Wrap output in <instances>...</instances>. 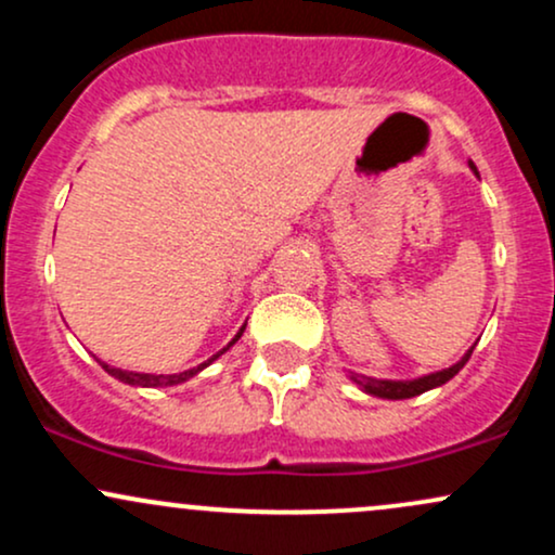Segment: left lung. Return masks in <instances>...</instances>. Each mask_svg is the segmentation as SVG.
Here are the masks:
<instances>
[{"label": "left lung", "mask_w": 555, "mask_h": 555, "mask_svg": "<svg viewBox=\"0 0 555 555\" xmlns=\"http://www.w3.org/2000/svg\"><path fill=\"white\" fill-rule=\"evenodd\" d=\"M469 167L475 169V164H469ZM475 175H477V169H475ZM473 349H467V354H464V358L456 362V365L446 367V371L423 375V378H415V380H380V378H371V375H360V373H352V375H349V378H352L354 384L362 388V391L371 393V397H380V399H412V397H420V393L430 391V388L443 386L446 380L454 378V375L460 373L464 365H467V360H469V354H473Z\"/></svg>", "instance_id": "8db88e82"}]
</instances>
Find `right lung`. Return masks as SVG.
<instances>
[{
    "label": "right lung",
    "instance_id": "add662e5",
    "mask_svg": "<svg viewBox=\"0 0 555 555\" xmlns=\"http://www.w3.org/2000/svg\"><path fill=\"white\" fill-rule=\"evenodd\" d=\"M242 331H245V326H242L237 334H234V339L227 344L224 349H221V352H216L211 360H206V362H201V365L197 367H190V371H184V373H171V375H154V373H135V371H122V367H112V365H106V362H101V367H104L106 373L109 375H114V378L117 380H122V384H130V386H140V388H158V386H177V384H184V380H190L193 378V375H197L203 371V367H208L211 365V362L216 360V358H221V354L227 352L229 347H232L234 341L240 339L242 336Z\"/></svg>",
    "mask_w": 555,
    "mask_h": 555
}]
</instances>
